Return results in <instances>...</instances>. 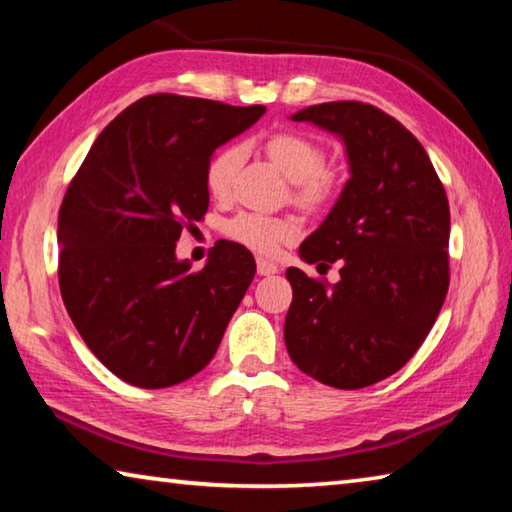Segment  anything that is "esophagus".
I'll return each mask as SVG.
<instances>
[{
	"mask_svg": "<svg viewBox=\"0 0 512 512\" xmlns=\"http://www.w3.org/2000/svg\"><path fill=\"white\" fill-rule=\"evenodd\" d=\"M257 273H259V275H273V273H277V264H273V262H268V259L259 257V259H257Z\"/></svg>",
	"mask_w": 512,
	"mask_h": 512,
	"instance_id": "34e87169",
	"label": "esophagus"
}]
</instances>
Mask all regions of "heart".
Returning <instances> with one entry per match:
<instances>
[{
	"label": "heart",
	"mask_w": 512,
	"mask_h": 512,
	"mask_svg": "<svg viewBox=\"0 0 512 512\" xmlns=\"http://www.w3.org/2000/svg\"><path fill=\"white\" fill-rule=\"evenodd\" d=\"M266 153L296 187V198L302 205H320L334 194V173L323 169L325 151L311 137L296 131L275 133L266 140ZM241 160H244V151L237 144L214 153L205 169V185L214 198L230 196ZM225 232L241 246L271 255L284 241L298 237V223L284 216L280 219V216L241 212L228 221Z\"/></svg>",
	"instance_id": "1"
}]
</instances>
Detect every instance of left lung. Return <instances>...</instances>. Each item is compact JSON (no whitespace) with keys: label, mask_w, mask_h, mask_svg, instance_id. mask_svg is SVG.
Returning a JSON list of instances; mask_svg holds the SVG:
<instances>
[{"label":"left lung","mask_w":512,"mask_h":512,"mask_svg":"<svg viewBox=\"0 0 512 512\" xmlns=\"http://www.w3.org/2000/svg\"><path fill=\"white\" fill-rule=\"evenodd\" d=\"M339 137L348 183L302 241L307 264H341L325 287L287 268L289 357L320 384L366 388L391 377L427 339L449 287V203L422 144L400 121L359 101L291 115Z\"/></svg>","instance_id":"left-lung-1"}]
</instances>
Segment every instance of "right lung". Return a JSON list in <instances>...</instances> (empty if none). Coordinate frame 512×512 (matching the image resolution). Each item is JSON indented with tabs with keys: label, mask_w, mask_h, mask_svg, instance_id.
Wrapping results in <instances>:
<instances>
[{
	"label": "right lung",
	"mask_w": 512,
	"mask_h": 512,
	"mask_svg": "<svg viewBox=\"0 0 512 512\" xmlns=\"http://www.w3.org/2000/svg\"><path fill=\"white\" fill-rule=\"evenodd\" d=\"M264 106L153 94L103 128L58 216V280L69 318L112 375L140 388L180 384L212 361L255 277L250 250L216 241L201 271L176 257L210 205L214 151Z\"/></svg>",
	"instance_id": "1"
}]
</instances>
